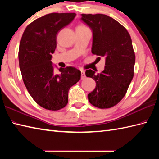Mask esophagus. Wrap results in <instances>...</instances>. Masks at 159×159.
I'll list each match as a JSON object with an SVG mask.
<instances>
[{
    "label": "esophagus",
    "mask_w": 159,
    "mask_h": 159,
    "mask_svg": "<svg viewBox=\"0 0 159 159\" xmlns=\"http://www.w3.org/2000/svg\"><path fill=\"white\" fill-rule=\"evenodd\" d=\"M85 79V71L81 70V79Z\"/></svg>",
    "instance_id": "obj_1"
}]
</instances>
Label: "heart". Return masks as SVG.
<instances>
[{"label": "heart", "mask_w": 159, "mask_h": 159, "mask_svg": "<svg viewBox=\"0 0 159 159\" xmlns=\"http://www.w3.org/2000/svg\"><path fill=\"white\" fill-rule=\"evenodd\" d=\"M78 27H82V28H84V27H85V26H78Z\"/></svg>", "instance_id": "obj_1"}]
</instances>
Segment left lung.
Returning a JSON list of instances; mask_svg holds the SVG:
<instances>
[{"instance_id":"left-lung-1","label":"left lung","mask_w":159,"mask_h":159,"mask_svg":"<svg viewBox=\"0 0 159 159\" xmlns=\"http://www.w3.org/2000/svg\"><path fill=\"white\" fill-rule=\"evenodd\" d=\"M80 20L92 31V52L105 58L101 73L86 70V76L96 83L88 100L98 108L108 109L123 98L134 76L135 55L131 38L122 25L107 15L81 14Z\"/></svg>"}]
</instances>
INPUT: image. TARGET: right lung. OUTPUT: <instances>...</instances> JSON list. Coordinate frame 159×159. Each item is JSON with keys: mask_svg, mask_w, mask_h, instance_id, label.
<instances>
[{"mask_svg": "<svg viewBox=\"0 0 159 159\" xmlns=\"http://www.w3.org/2000/svg\"><path fill=\"white\" fill-rule=\"evenodd\" d=\"M75 13H52L26 26L20 41L18 59L24 83L39 106L57 111L68 102V91L80 79V71L74 67L58 68L51 61L57 47V33L73 21Z\"/></svg>", "mask_w": 159, "mask_h": 159, "instance_id": "obj_1", "label": "right lung"}]
</instances>
